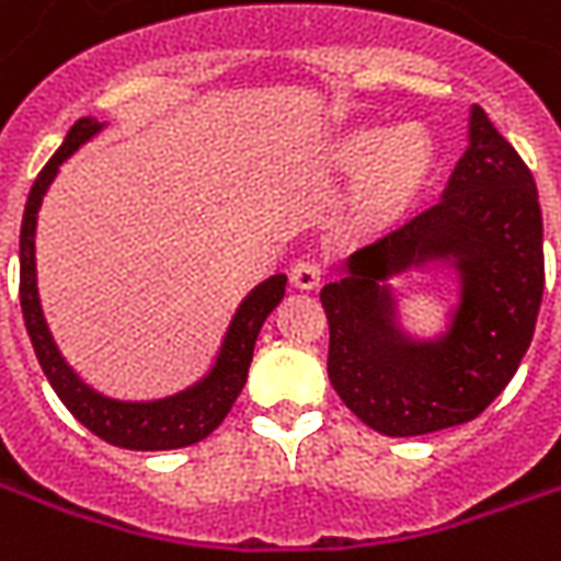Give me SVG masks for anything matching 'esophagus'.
<instances>
[{"label": "esophagus", "instance_id": "obj_1", "mask_svg": "<svg viewBox=\"0 0 561 561\" xmlns=\"http://www.w3.org/2000/svg\"><path fill=\"white\" fill-rule=\"evenodd\" d=\"M321 276H324V264H321L318 257H300V261H294V267H291L294 288H304V291H309V288H316L318 282H321Z\"/></svg>", "mask_w": 561, "mask_h": 561}]
</instances>
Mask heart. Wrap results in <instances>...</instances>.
Returning <instances> with one entry per match:
<instances>
[{"label":"heart","instance_id":"1","mask_svg":"<svg viewBox=\"0 0 561 561\" xmlns=\"http://www.w3.org/2000/svg\"><path fill=\"white\" fill-rule=\"evenodd\" d=\"M340 161L360 168V183L354 188V209L364 221H385L397 216L414 195L426 171V147L414 131H354L342 140Z\"/></svg>","mask_w":561,"mask_h":561}]
</instances>
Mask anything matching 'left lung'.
Wrapping results in <instances>:
<instances>
[{
    "label": "left lung",
    "instance_id": "1",
    "mask_svg": "<svg viewBox=\"0 0 561 561\" xmlns=\"http://www.w3.org/2000/svg\"><path fill=\"white\" fill-rule=\"evenodd\" d=\"M460 270L447 334L414 343L392 328L383 282L426 260ZM543 294V221L526 161L474 104L469 149L445 195L357 249L321 288L328 376L366 426L390 438L474 421L507 388L529 348Z\"/></svg>",
    "mask_w": 561,
    "mask_h": 561
}]
</instances>
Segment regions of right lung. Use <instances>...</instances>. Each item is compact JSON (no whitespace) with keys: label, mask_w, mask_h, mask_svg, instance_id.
Masks as SVG:
<instances>
[{"label":"right lung","mask_w":561,"mask_h":561,"mask_svg":"<svg viewBox=\"0 0 561 561\" xmlns=\"http://www.w3.org/2000/svg\"><path fill=\"white\" fill-rule=\"evenodd\" d=\"M99 131H102L99 119H92V116L78 119L66 135V140H62V147L54 152V159L42 168L38 180L32 183L30 197H26L23 225H20V309H23L26 333H30L35 357H38L50 388L56 390V397L66 402L68 412L75 414L90 433H95L99 438L116 447H128V450H171V447L195 445L225 421V414L231 412L233 400L240 397L245 378H249L257 330L285 297L288 276L276 273L245 297L240 309H237V316H233L231 328L225 333L219 360L209 369V376L204 381H197L195 388L152 402L107 400L102 393L87 388L71 373V366L62 360L50 330L44 324L38 288H35V221H38L44 192H47V185L54 183L59 164L71 152H78L87 140L95 138Z\"/></svg>","instance_id":"add662e5"}]
</instances>
